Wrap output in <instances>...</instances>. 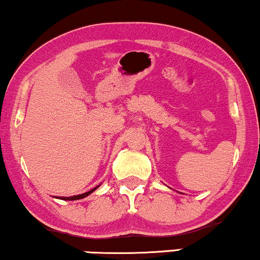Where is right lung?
Masks as SVG:
<instances>
[{"label":"right lung","mask_w":260,"mask_h":260,"mask_svg":"<svg viewBox=\"0 0 260 260\" xmlns=\"http://www.w3.org/2000/svg\"><path fill=\"white\" fill-rule=\"evenodd\" d=\"M99 187H100V185H98V187L92 188L91 190L86 191V193H83V194H79V195H73V197H61L60 199H61V200H70V201H71V200H79V199H83V198L88 197V195H90L92 191L96 190V189H98Z\"/></svg>","instance_id":"right-lung-1"}]
</instances>
